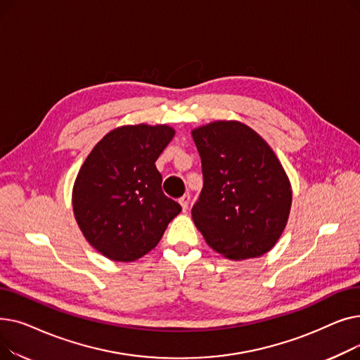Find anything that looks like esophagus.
<instances>
[{
	"mask_svg": "<svg viewBox=\"0 0 360 360\" xmlns=\"http://www.w3.org/2000/svg\"><path fill=\"white\" fill-rule=\"evenodd\" d=\"M190 201H191V197L190 194H184L181 198H179V204L182 207V210L186 212L188 210V205H190Z\"/></svg>",
	"mask_w": 360,
	"mask_h": 360,
	"instance_id": "1",
	"label": "esophagus"
}]
</instances>
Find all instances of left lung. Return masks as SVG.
I'll list each match as a JSON object with an SVG mask.
<instances>
[{
  "mask_svg": "<svg viewBox=\"0 0 360 360\" xmlns=\"http://www.w3.org/2000/svg\"><path fill=\"white\" fill-rule=\"evenodd\" d=\"M204 186L193 220L209 247L240 261L269 252L285 231L292 185L273 148L239 121L191 131Z\"/></svg>",
  "mask_w": 360,
  "mask_h": 360,
  "instance_id": "left-lung-1",
  "label": "left lung"
}]
</instances>
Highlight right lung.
I'll use <instances>...</instances> for the list:
<instances>
[{"label": "right lung", "mask_w": 360, "mask_h": 360, "mask_svg": "<svg viewBox=\"0 0 360 360\" xmlns=\"http://www.w3.org/2000/svg\"><path fill=\"white\" fill-rule=\"evenodd\" d=\"M175 136L160 125H122L93 147L72 186L75 221L103 257L131 262L153 250L181 205L162 191L155 162Z\"/></svg>", "instance_id": "1"}]
</instances>
